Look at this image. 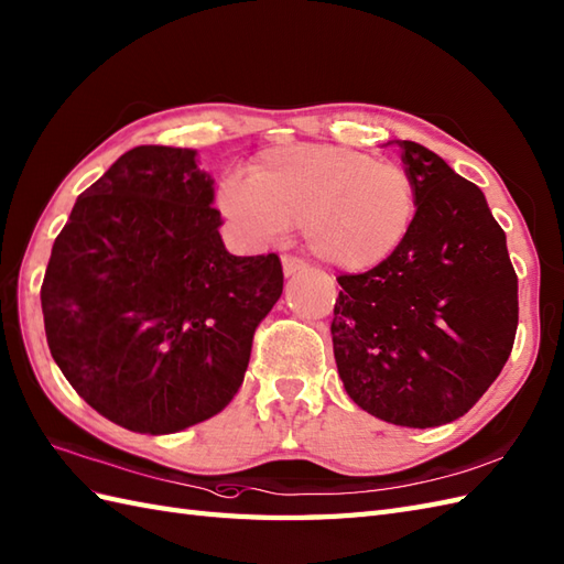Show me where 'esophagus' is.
<instances>
[{"label": "esophagus", "instance_id": "obj_1", "mask_svg": "<svg viewBox=\"0 0 564 564\" xmlns=\"http://www.w3.org/2000/svg\"><path fill=\"white\" fill-rule=\"evenodd\" d=\"M282 270H284L286 278H292V274L306 270V263L296 256H282Z\"/></svg>", "mask_w": 564, "mask_h": 564}]
</instances>
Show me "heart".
Masks as SVG:
<instances>
[{
  "label": "heart",
  "mask_w": 564,
  "mask_h": 564,
  "mask_svg": "<svg viewBox=\"0 0 564 564\" xmlns=\"http://www.w3.org/2000/svg\"><path fill=\"white\" fill-rule=\"evenodd\" d=\"M217 205L253 239H274L301 225L321 263L368 272L406 241L416 215L414 178L397 162L345 145L270 148L251 176L227 174Z\"/></svg>",
  "instance_id": "heart-1"
}]
</instances>
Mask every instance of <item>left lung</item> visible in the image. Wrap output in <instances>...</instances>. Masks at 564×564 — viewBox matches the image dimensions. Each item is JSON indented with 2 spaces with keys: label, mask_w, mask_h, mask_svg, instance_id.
<instances>
[{
  "label": "left lung",
  "mask_w": 564,
  "mask_h": 564,
  "mask_svg": "<svg viewBox=\"0 0 564 564\" xmlns=\"http://www.w3.org/2000/svg\"><path fill=\"white\" fill-rule=\"evenodd\" d=\"M416 215L402 249L339 274L333 347L339 378L370 416L433 429L464 416L514 345L517 274L484 191L433 150L397 141Z\"/></svg>",
  "instance_id": "obj_1"
}]
</instances>
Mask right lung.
I'll return each instance as SVG.
<instances>
[{"label":"right lung","instance_id":"right-lung-1","mask_svg":"<svg viewBox=\"0 0 564 564\" xmlns=\"http://www.w3.org/2000/svg\"><path fill=\"white\" fill-rule=\"evenodd\" d=\"M191 148L139 145L78 196L40 290L52 359L133 433L167 435L237 394L282 294L274 253L231 256Z\"/></svg>","mask_w":564,"mask_h":564}]
</instances>
